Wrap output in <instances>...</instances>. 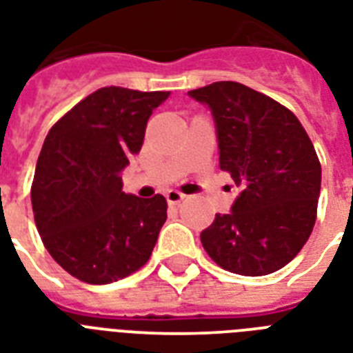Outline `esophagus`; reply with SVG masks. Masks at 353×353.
Wrapping results in <instances>:
<instances>
[{
	"instance_id": "esophagus-1",
	"label": "esophagus",
	"mask_w": 353,
	"mask_h": 353,
	"mask_svg": "<svg viewBox=\"0 0 353 353\" xmlns=\"http://www.w3.org/2000/svg\"><path fill=\"white\" fill-rule=\"evenodd\" d=\"M165 198L170 205H177V203H181L183 199H185V194L179 192V190H166Z\"/></svg>"
}]
</instances>
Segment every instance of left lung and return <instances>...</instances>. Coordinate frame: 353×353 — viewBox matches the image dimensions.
I'll use <instances>...</instances> for the list:
<instances>
[{"label": "left lung", "instance_id": "8db88e82", "mask_svg": "<svg viewBox=\"0 0 353 353\" xmlns=\"http://www.w3.org/2000/svg\"><path fill=\"white\" fill-rule=\"evenodd\" d=\"M216 124L220 168L241 192L231 212L201 232L220 268L243 276L279 271L299 254L315 225L321 163L306 130L273 99L238 82L188 91Z\"/></svg>", "mask_w": 353, "mask_h": 353}]
</instances>
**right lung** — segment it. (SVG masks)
I'll return each instance as SVG.
<instances>
[{
    "instance_id": "obj_1",
    "label": "right lung",
    "mask_w": 353,
    "mask_h": 353,
    "mask_svg": "<svg viewBox=\"0 0 353 353\" xmlns=\"http://www.w3.org/2000/svg\"><path fill=\"white\" fill-rule=\"evenodd\" d=\"M168 91L101 88L47 133L30 188L43 245L88 284H110L148 262L166 199L122 192L121 172L141 152L146 122Z\"/></svg>"
}]
</instances>
